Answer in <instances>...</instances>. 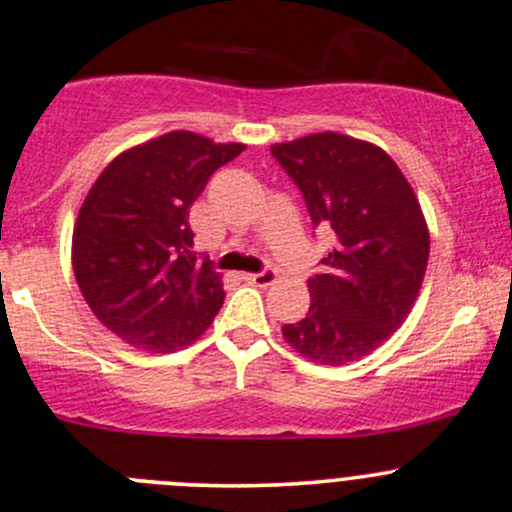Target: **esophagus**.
Returning a JSON list of instances; mask_svg holds the SVG:
<instances>
[{
	"label": "esophagus",
	"mask_w": 512,
	"mask_h": 512,
	"mask_svg": "<svg viewBox=\"0 0 512 512\" xmlns=\"http://www.w3.org/2000/svg\"><path fill=\"white\" fill-rule=\"evenodd\" d=\"M243 279L245 281H250V284H255V286H272L274 281H276V272L274 269H262V272H257V274H243Z\"/></svg>",
	"instance_id": "1"
}]
</instances>
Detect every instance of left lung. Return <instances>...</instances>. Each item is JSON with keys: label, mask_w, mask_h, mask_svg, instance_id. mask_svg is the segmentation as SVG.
<instances>
[{"label": "left lung", "mask_w": 512, "mask_h": 512, "mask_svg": "<svg viewBox=\"0 0 512 512\" xmlns=\"http://www.w3.org/2000/svg\"><path fill=\"white\" fill-rule=\"evenodd\" d=\"M272 156L303 192L313 226L334 238L325 274L308 279V315L281 332L310 361L346 366L390 339L414 308L431 248L419 199L380 146L346 134L274 144Z\"/></svg>", "instance_id": "8db88e82"}]
</instances>
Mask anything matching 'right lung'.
Returning a JSON list of instances; mask_svg holds the SVG:
<instances>
[{"label":"right lung","mask_w":512,"mask_h":512,"mask_svg":"<svg viewBox=\"0 0 512 512\" xmlns=\"http://www.w3.org/2000/svg\"><path fill=\"white\" fill-rule=\"evenodd\" d=\"M245 144L168 132L98 175L72 238L76 284L93 315L127 344L156 354L192 344L223 305L221 274L192 250L190 207Z\"/></svg>","instance_id":"right-lung-1"}]
</instances>
